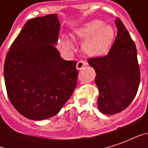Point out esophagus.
Instances as JSON below:
<instances>
[{
	"instance_id": "34e87169",
	"label": "esophagus",
	"mask_w": 148,
	"mask_h": 148,
	"mask_svg": "<svg viewBox=\"0 0 148 148\" xmlns=\"http://www.w3.org/2000/svg\"><path fill=\"white\" fill-rule=\"evenodd\" d=\"M87 62L86 61H79L77 63V66H76V69L77 70H82L84 66H87Z\"/></svg>"
}]
</instances>
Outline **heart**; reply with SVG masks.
Here are the masks:
<instances>
[{"label": "heart", "mask_w": 148, "mask_h": 148, "mask_svg": "<svg viewBox=\"0 0 148 148\" xmlns=\"http://www.w3.org/2000/svg\"><path fill=\"white\" fill-rule=\"evenodd\" d=\"M74 36L84 40L82 51L90 57H99L106 55L111 47L114 39V30L109 24H106L99 20L86 22L74 31ZM62 46L66 50H72L74 46L68 39L62 40Z\"/></svg>", "instance_id": "1"}]
</instances>
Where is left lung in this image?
<instances>
[{"mask_svg":"<svg viewBox=\"0 0 148 148\" xmlns=\"http://www.w3.org/2000/svg\"><path fill=\"white\" fill-rule=\"evenodd\" d=\"M115 24L117 36L108 55L88 60L97 74V108L106 115L126 109L136 95L140 82L136 44L119 18Z\"/></svg>","mask_w":148,"mask_h":148,"instance_id":"left-lung-1","label":"left lung"}]
</instances>
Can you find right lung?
I'll return each instance as SVG.
<instances>
[{"mask_svg":"<svg viewBox=\"0 0 148 148\" xmlns=\"http://www.w3.org/2000/svg\"><path fill=\"white\" fill-rule=\"evenodd\" d=\"M59 29L57 14L31 19L6 55L4 77L8 98L32 121L58 113L77 86V62L64 60L55 47Z\"/></svg>","mask_w":148,"mask_h":148,"instance_id":"right-lung-1","label":"right lung"}]
</instances>
